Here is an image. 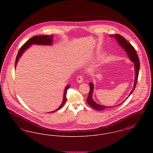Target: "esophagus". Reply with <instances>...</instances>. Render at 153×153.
<instances>
[{
  "label": "esophagus",
  "mask_w": 153,
  "mask_h": 153,
  "mask_svg": "<svg viewBox=\"0 0 153 153\" xmlns=\"http://www.w3.org/2000/svg\"><path fill=\"white\" fill-rule=\"evenodd\" d=\"M82 81H83V77H82V76H79L77 77V81L78 82H79V83L82 82Z\"/></svg>",
  "instance_id": "1"
}]
</instances>
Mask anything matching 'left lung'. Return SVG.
<instances>
[{"label": "left lung", "instance_id": "left-lung-1", "mask_svg": "<svg viewBox=\"0 0 153 153\" xmlns=\"http://www.w3.org/2000/svg\"><path fill=\"white\" fill-rule=\"evenodd\" d=\"M110 36H114L116 39H117V42L119 45L122 46V48L124 50L126 51V52L127 53L128 57L130 59H131L132 62H134V67H135V82H134V88L132 89L130 95L133 92L134 89L135 88L136 85L137 84L138 81V78L139 72V68H140V62L138 56L137 54V52L135 51V49L131 45V44L127 41L123 36H120V34H114V35H110ZM89 86H90V90L88 94V98L87 99V102L88 104L93 108L99 110V111H102L104 109H108L109 108L113 107H107V106H103L102 105L98 104L96 102H94V100L92 99V94H93V91H94V84L92 82H89ZM124 102V101H123ZM117 105H120L121 104Z\"/></svg>", "mask_w": 153, "mask_h": 153}]
</instances>
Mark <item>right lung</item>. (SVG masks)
<instances>
[{"label": "right lung", "instance_id": "right-lung-1", "mask_svg": "<svg viewBox=\"0 0 153 153\" xmlns=\"http://www.w3.org/2000/svg\"><path fill=\"white\" fill-rule=\"evenodd\" d=\"M54 36L51 35V36H48V35H45V36H33L32 38H31L29 39L27 41H26L25 44L22 46V47L20 48L19 51L18 53V54L16 56V59H15V68H16V65L17 64V62L18 61L19 59L21 57V56H22V54L23 53V52L25 51L30 45H33V44H36V45H51L53 43V38ZM70 87L69 85H68L65 88V91H64V98H63V101L62 102V104H61V105L58 107V108L53 111H52L51 112H55L56 111H58L59 109H61L63 105H64L65 102L66 101V93H67V91L68 89ZM48 113H50V112H48Z\"/></svg>", "mask_w": 153, "mask_h": 153}]
</instances>
